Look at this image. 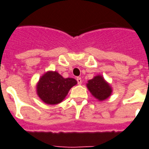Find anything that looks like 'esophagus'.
Masks as SVG:
<instances>
[{
	"instance_id": "34e87169",
	"label": "esophagus",
	"mask_w": 149,
	"mask_h": 149,
	"mask_svg": "<svg viewBox=\"0 0 149 149\" xmlns=\"http://www.w3.org/2000/svg\"><path fill=\"white\" fill-rule=\"evenodd\" d=\"M77 81L78 84H82V80H81V78L80 77L77 78Z\"/></svg>"
}]
</instances>
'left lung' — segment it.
I'll list each match as a JSON object with an SVG mask.
<instances>
[{"instance_id":"8db88e82","label":"left lung","mask_w":149,"mask_h":149,"mask_svg":"<svg viewBox=\"0 0 149 149\" xmlns=\"http://www.w3.org/2000/svg\"><path fill=\"white\" fill-rule=\"evenodd\" d=\"M87 88L91 95L100 101L107 100L112 93V88L102 76H95L87 84Z\"/></svg>"}]
</instances>
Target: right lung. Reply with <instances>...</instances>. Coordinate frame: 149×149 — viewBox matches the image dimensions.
<instances>
[{"mask_svg": "<svg viewBox=\"0 0 149 149\" xmlns=\"http://www.w3.org/2000/svg\"><path fill=\"white\" fill-rule=\"evenodd\" d=\"M77 84L73 78H64L58 72L48 71L38 80L37 95L47 104H58L63 101L72 87Z\"/></svg>", "mask_w": 149, "mask_h": 149, "instance_id": "right-lung-1", "label": "right lung"}]
</instances>
